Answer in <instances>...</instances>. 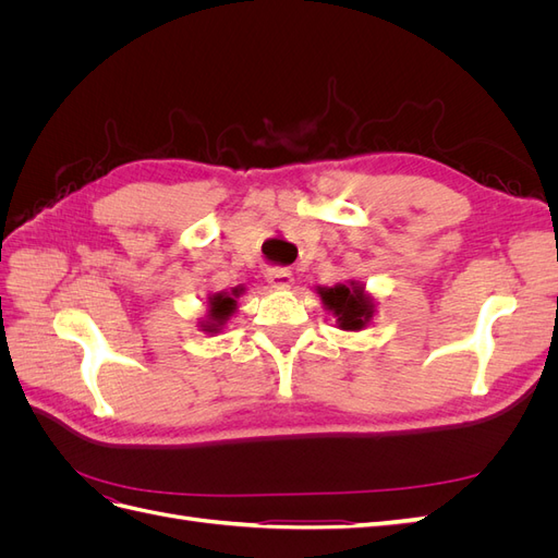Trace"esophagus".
Wrapping results in <instances>:
<instances>
[{
    "instance_id": "esophagus-1",
    "label": "esophagus",
    "mask_w": 558,
    "mask_h": 558,
    "mask_svg": "<svg viewBox=\"0 0 558 558\" xmlns=\"http://www.w3.org/2000/svg\"><path fill=\"white\" fill-rule=\"evenodd\" d=\"M267 281L275 286V289H291L293 286V272L291 269H283V267H272L267 269Z\"/></svg>"
}]
</instances>
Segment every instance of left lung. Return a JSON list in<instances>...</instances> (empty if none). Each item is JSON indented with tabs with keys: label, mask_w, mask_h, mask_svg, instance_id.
I'll return each mask as SVG.
<instances>
[{
	"label": "left lung",
	"mask_w": 558,
	"mask_h": 558,
	"mask_svg": "<svg viewBox=\"0 0 558 558\" xmlns=\"http://www.w3.org/2000/svg\"><path fill=\"white\" fill-rule=\"evenodd\" d=\"M316 293L324 307L335 316V324L340 330L359 332L373 324L377 300L365 291L363 281L349 279L335 286H316Z\"/></svg>",
	"instance_id": "obj_1"
}]
</instances>
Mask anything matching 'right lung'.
<instances>
[{"label":"right lung","mask_w":558,"mask_h":558,"mask_svg":"<svg viewBox=\"0 0 558 558\" xmlns=\"http://www.w3.org/2000/svg\"><path fill=\"white\" fill-rule=\"evenodd\" d=\"M244 293V286H234L232 291H221L214 293L207 300V314L205 318L197 320V326L202 332H221L223 326L232 318V314L238 312V298Z\"/></svg>","instance_id":"add662e5"}]
</instances>
